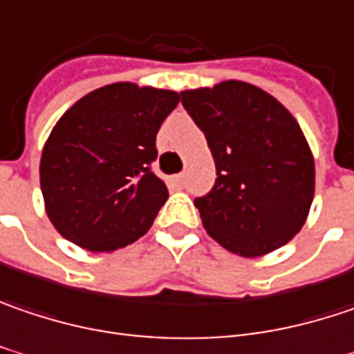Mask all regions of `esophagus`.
I'll use <instances>...</instances> for the list:
<instances>
[{
    "label": "esophagus",
    "instance_id": "34e87169",
    "mask_svg": "<svg viewBox=\"0 0 354 354\" xmlns=\"http://www.w3.org/2000/svg\"><path fill=\"white\" fill-rule=\"evenodd\" d=\"M170 184L176 186V188H182V184H184V174H176V176L170 178Z\"/></svg>",
    "mask_w": 354,
    "mask_h": 354
}]
</instances>
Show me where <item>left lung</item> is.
I'll return each instance as SVG.
<instances>
[{
  "label": "left lung",
  "instance_id": "left-lung-1",
  "mask_svg": "<svg viewBox=\"0 0 354 354\" xmlns=\"http://www.w3.org/2000/svg\"><path fill=\"white\" fill-rule=\"evenodd\" d=\"M216 164L212 190L194 200L226 250L260 257L302 228L315 194V160L290 112L246 82L180 92Z\"/></svg>",
  "mask_w": 354,
  "mask_h": 354
}]
</instances>
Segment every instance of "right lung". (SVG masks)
I'll list each match as a JSON object with an SVG mask.
<instances>
[{
    "label": "right lung",
    "mask_w": 354,
    "mask_h": 354,
    "mask_svg": "<svg viewBox=\"0 0 354 354\" xmlns=\"http://www.w3.org/2000/svg\"><path fill=\"white\" fill-rule=\"evenodd\" d=\"M180 102L130 82L97 88L59 118L39 164L55 230L90 252H112L148 232L168 188L152 172L156 134Z\"/></svg>",
    "instance_id": "obj_1"
}]
</instances>
